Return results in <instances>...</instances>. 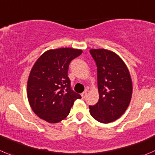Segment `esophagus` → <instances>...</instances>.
Returning a JSON list of instances; mask_svg holds the SVG:
<instances>
[{
    "label": "esophagus",
    "instance_id": "34e87169",
    "mask_svg": "<svg viewBox=\"0 0 155 155\" xmlns=\"http://www.w3.org/2000/svg\"><path fill=\"white\" fill-rule=\"evenodd\" d=\"M81 96H82V98L84 99L85 98V97L87 96V92L86 91H84V92H82V94H81Z\"/></svg>",
    "mask_w": 155,
    "mask_h": 155
}]
</instances>
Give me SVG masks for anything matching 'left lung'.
<instances>
[{"label": "left lung", "mask_w": 155, "mask_h": 155, "mask_svg": "<svg viewBox=\"0 0 155 155\" xmlns=\"http://www.w3.org/2000/svg\"><path fill=\"white\" fill-rule=\"evenodd\" d=\"M97 66L99 100L89 106L90 114L102 124L117 120L128 107L133 83L128 68L117 54L105 49H91Z\"/></svg>", "instance_id": "8db88e82"}]
</instances>
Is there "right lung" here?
<instances>
[{"mask_svg": "<svg viewBox=\"0 0 155 155\" xmlns=\"http://www.w3.org/2000/svg\"><path fill=\"white\" fill-rule=\"evenodd\" d=\"M82 50L58 48L45 52L33 66L27 83L28 102L41 119L56 124L67 117L80 94L71 88L68 77L70 63Z\"/></svg>", "mask_w": 155, "mask_h": 155, "instance_id": "right-lung-1", "label": "right lung"}]
</instances>
